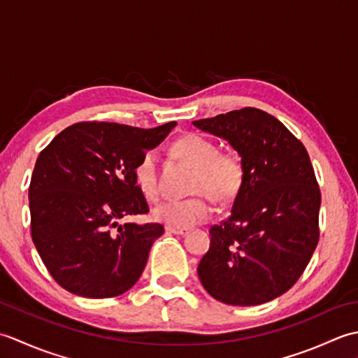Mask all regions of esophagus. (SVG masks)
I'll list each match as a JSON object with an SVG mask.
<instances>
[{"instance_id": "obj_1", "label": "esophagus", "mask_w": 358, "mask_h": 358, "mask_svg": "<svg viewBox=\"0 0 358 358\" xmlns=\"http://www.w3.org/2000/svg\"><path fill=\"white\" fill-rule=\"evenodd\" d=\"M166 232L173 234V235H181V237H185V235L189 234V229H180V227H166Z\"/></svg>"}]
</instances>
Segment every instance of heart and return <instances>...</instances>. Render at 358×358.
<instances>
[{"label":"heart","instance_id":"heart-1","mask_svg":"<svg viewBox=\"0 0 358 358\" xmlns=\"http://www.w3.org/2000/svg\"><path fill=\"white\" fill-rule=\"evenodd\" d=\"M172 149L175 155L195 169L192 194H204L218 203L231 201L238 194L245 169L235 152H218L214 141L195 134L181 136ZM135 181L146 199H157L158 178L154 154H146L136 164ZM210 215V203L201 195L187 200H167L154 209L157 222L180 229H189L206 222Z\"/></svg>","mask_w":358,"mask_h":358}]
</instances>
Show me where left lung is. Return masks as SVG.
<instances>
[{
  "label": "left lung",
  "instance_id": "1",
  "mask_svg": "<svg viewBox=\"0 0 358 358\" xmlns=\"http://www.w3.org/2000/svg\"><path fill=\"white\" fill-rule=\"evenodd\" d=\"M192 124L229 143L245 169L231 217L210 227L199 278L226 305H263L295 285L317 248L322 196L309 155L281 121L255 108Z\"/></svg>",
  "mask_w": 358,
  "mask_h": 358
}]
</instances>
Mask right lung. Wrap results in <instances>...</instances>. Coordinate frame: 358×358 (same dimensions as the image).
Segmentation results:
<instances>
[{
    "label": "right lung",
    "instance_id": "1",
    "mask_svg": "<svg viewBox=\"0 0 358 358\" xmlns=\"http://www.w3.org/2000/svg\"><path fill=\"white\" fill-rule=\"evenodd\" d=\"M175 126V121L154 129L77 123L38 155L29 187L32 240L66 291L109 299L141 277L164 227L118 222L149 212L135 167Z\"/></svg>",
    "mask_w": 358,
    "mask_h": 358
}]
</instances>
